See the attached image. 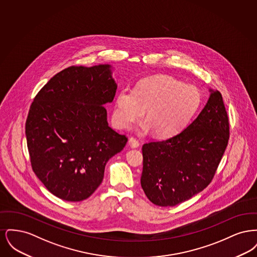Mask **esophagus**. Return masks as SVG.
I'll return each instance as SVG.
<instances>
[{
  "label": "esophagus",
  "instance_id": "obj_1",
  "mask_svg": "<svg viewBox=\"0 0 257 257\" xmlns=\"http://www.w3.org/2000/svg\"><path fill=\"white\" fill-rule=\"evenodd\" d=\"M129 146L131 147H133V148H136V147H139L140 146V143H139V141L136 139V138H130L129 139Z\"/></svg>",
  "mask_w": 257,
  "mask_h": 257
}]
</instances>
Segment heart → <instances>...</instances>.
<instances>
[{"label":"heart","mask_w":257,"mask_h":257,"mask_svg":"<svg viewBox=\"0 0 257 257\" xmlns=\"http://www.w3.org/2000/svg\"><path fill=\"white\" fill-rule=\"evenodd\" d=\"M200 104L196 86L183 84L170 76H154L140 82L134 90L122 88L116 95L112 117L127 129L146 110L144 131L153 130L160 138L178 133L194 115Z\"/></svg>","instance_id":"heart-1"}]
</instances>
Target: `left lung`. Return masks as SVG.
I'll return each mask as SVG.
<instances>
[{
  "label": "left lung",
  "instance_id": "1",
  "mask_svg": "<svg viewBox=\"0 0 257 257\" xmlns=\"http://www.w3.org/2000/svg\"><path fill=\"white\" fill-rule=\"evenodd\" d=\"M184 130L143 147L142 188L158 206H175L212 181L229 139L227 112L219 90Z\"/></svg>",
  "mask_w": 257,
  "mask_h": 257
}]
</instances>
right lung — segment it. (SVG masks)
<instances>
[{"label":"right lung","instance_id":"1","mask_svg":"<svg viewBox=\"0 0 257 257\" xmlns=\"http://www.w3.org/2000/svg\"><path fill=\"white\" fill-rule=\"evenodd\" d=\"M111 66H70L56 74L31 105L26 137L33 171L50 193L66 201L91 196L107 162L128 139L112 130L105 104L117 85Z\"/></svg>","mask_w":257,"mask_h":257}]
</instances>
